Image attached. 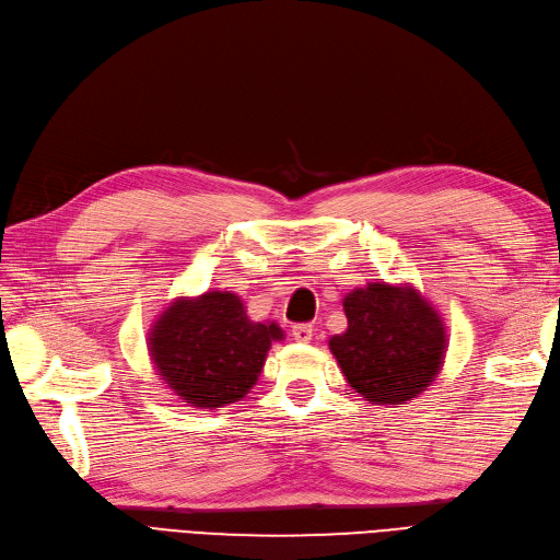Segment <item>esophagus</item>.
<instances>
[{
    "label": "esophagus",
    "instance_id": "obj_1",
    "mask_svg": "<svg viewBox=\"0 0 560 560\" xmlns=\"http://www.w3.org/2000/svg\"><path fill=\"white\" fill-rule=\"evenodd\" d=\"M291 334H293V340H298V342H310L314 328H312V324H295Z\"/></svg>",
    "mask_w": 560,
    "mask_h": 560
}]
</instances>
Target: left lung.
Listing matches in <instances>:
<instances>
[{
  "instance_id": "obj_1",
  "label": "left lung",
  "mask_w": 560,
  "mask_h": 560,
  "mask_svg": "<svg viewBox=\"0 0 560 560\" xmlns=\"http://www.w3.org/2000/svg\"><path fill=\"white\" fill-rule=\"evenodd\" d=\"M348 331L328 340L352 390L374 405H405L442 366L447 336L440 314L409 285L383 281L342 300Z\"/></svg>"
}]
</instances>
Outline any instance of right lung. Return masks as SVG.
Masks as SVG:
<instances>
[{"mask_svg": "<svg viewBox=\"0 0 560 560\" xmlns=\"http://www.w3.org/2000/svg\"><path fill=\"white\" fill-rule=\"evenodd\" d=\"M283 331L271 322L248 319L241 298L208 291L177 298L155 322L149 352L158 376L191 407L218 409L246 395L265 366L271 340Z\"/></svg>", "mask_w": 560, "mask_h": 560, "instance_id": "1", "label": "right lung"}]
</instances>
